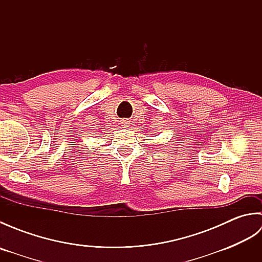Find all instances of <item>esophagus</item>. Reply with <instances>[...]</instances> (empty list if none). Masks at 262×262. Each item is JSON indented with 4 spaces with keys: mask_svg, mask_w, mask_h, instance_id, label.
Returning a JSON list of instances; mask_svg holds the SVG:
<instances>
[{
    "mask_svg": "<svg viewBox=\"0 0 262 262\" xmlns=\"http://www.w3.org/2000/svg\"><path fill=\"white\" fill-rule=\"evenodd\" d=\"M121 125L124 126V127H128V125H129V121H128V120H122L121 121Z\"/></svg>",
    "mask_w": 262,
    "mask_h": 262,
    "instance_id": "esophagus-1",
    "label": "esophagus"
}]
</instances>
